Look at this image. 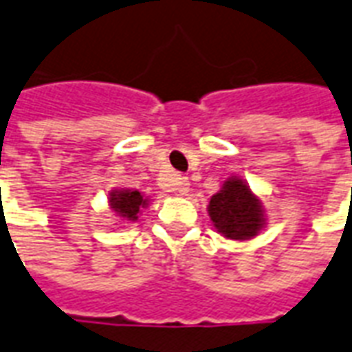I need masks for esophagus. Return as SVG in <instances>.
I'll return each instance as SVG.
<instances>
[{
	"label": "esophagus",
	"instance_id": "1",
	"mask_svg": "<svg viewBox=\"0 0 352 352\" xmlns=\"http://www.w3.org/2000/svg\"><path fill=\"white\" fill-rule=\"evenodd\" d=\"M176 191H178L180 195H188V191H189L188 178H184V176H180V178H178V182H176Z\"/></svg>",
	"mask_w": 352,
	"mask_h": 352
}]
</instances>
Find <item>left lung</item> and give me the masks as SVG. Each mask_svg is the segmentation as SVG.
Masks as SVG:
<instances>
[{"label":"left lung","mask_w":352,"mask_h":352,"mask_svg":"<svg viewBox=\"0 0 352 352\" xmlns=\"http://www.w3.org/2000/svg\"><path fill=\"white\" fill-rule=\"evenodd\" d=\"M208 212L214 228L228 239L254 236L263 223L260 201L243 180L235 178L226 182L220 193L212 197Z\"/></svg>","instance_id":"left-lung-1"}]
</instances>
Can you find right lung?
Here are the masks:
<instances>
[{
	"instance_id": "add662e5",
	"label": "right lung",
	"mask_w": 352,
	"mask_h": 352,
	"mask_svg": "<svg viewBox=\"0 0 352 352\" xmlns=\"http://www.w3.org/2000/svg\"><path fill=\"white\" fill-rule=\"evenodd\" d=\"M146 199L140 195V191H119L111 195V208L129 220H138L140 206H146Z\"/></svg>"
}]
</instances>
